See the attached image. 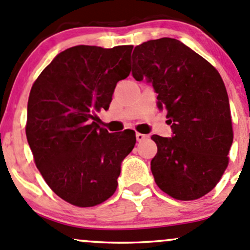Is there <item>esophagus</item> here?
<instances>
[{
	"mask_svg": "<svg viewBox=\"0 0 250 250\" xmlns=\"http://www.w3.org/2000/svg\"><path fill=\"white\" fill-rule=\"evenodd\" d=\"M147 136L145 134H141V133H136V140L139 141V143H141L143 140H145Z\"/></svg>",
	"mask_w": 250,
	"mask_h": 250,
	"instance_id": "esophagus-1",
	"label": "esophagus"
}]
</instances>
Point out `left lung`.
I'll return each instance as SVG.
<instances>
[{"label":"left lung","mask_w":250,"mask_h":250,"mask_svg":"<svg viewBox=\"0 0 250 250\" xmlns=\"http://www.w3.org/2000/svg\"><path fill=\"white\" fill-rule=\"evenodd\" d=\"M133 77L148 79L167 110L172 138L152 135L157 186L176 200H196L213 189L229 164L233 132L223 79L180 41L160 38L135 46Z\"/></svg>","instance_id":"left-lung-1"}]
</instances>
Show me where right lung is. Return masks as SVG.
Returning <instances> with one entry per match:
<instances>
[{"label":"right lung","mask_w":250,"mask_h":250,"mask_svg":"<svg viewBox=\"0 0 250 250\" xmlns=\"http://www.w3.org/2000/svg\"><path fill=\"white\" fill-rule=\"evenodd\" d=\"M132 50L73 46L31 88L26 136L36 167L51 190L74 206H96L116 191L121 163L136 143L134 130L109 133L96 122L118 81L129 75Z\"/></svg>","instance_id":"obj_1"}]
</instances>
